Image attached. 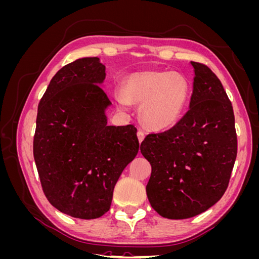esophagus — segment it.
<instances>
[{"mask_svg": "<svg viewBox=\"0 0 259 259\" xmlns=\"http://www.w3.org/2000/svg\"><path fill=\"white\" fill-rule=\"evenodd\" d=\"M137 137H138V142H139V144H142V143H143V140L145 139V134H144V132H142V131H138V132H137Z\"/></svg>", "mask_w": 259, "mask_h": 259, "instance_id": "34e87169", "label": "esophagus"}]
</instances>
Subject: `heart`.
<instances>
[{
	"label": "heart",
	"instance_id": "1",
	"mask_svg": "<svg viewBox=\"0 0 259 259\" xmlns=\"http://www.w3.org/2000/svg\"><path fill=\"white\" fill-rule=\"evenodd\" d=\"M191 86L185 76L168 71H142L127 76L124 92L115 99L121 107L142 104L139 119L152 131H165L176 125L187 111Z\"/></svg>",
	"mask_w": 259,
	"mask_h": 259
}]
</instances>
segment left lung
<instances>
[{
    "mask_svg": "<svg viewBox=\"0 0 259 259\" xmlns=\"http://www.w3.org/2000/svg\"><path fill=\"white\" fill-rule=\"evenodd\" d=\"M191 66L189 110L170 130L149 134L140 145L151 164L148 200L168 219L197 216L221 200L237 158L233 109L223 84L207 66Z\"/></svg>",
    "mask_w": 259,
    "mask_h": 259,
    "instance_id": "1",
    "label": "left lung"
}]
</instances>
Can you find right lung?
Returning a JSON list of instances; mask_svg holds the SVG:
<instances>
[{
	"instance_id": "right-lung-1",
	"label": "right lung",
	"mask_w": 259,
	"mask_h": 259,
	"mask_svg": "<svg viewBox=\"0 0 259 259\" xmlns=\"http://www.w3.org/2000/svg\"><path fill=\"white\" fill-rule=\"evenodd\" d=\"M105 71L98 57L66 65L37 108L33 156L43 192L54 207L74 218L107 213L117 179L139 149L134 125L107 124L111 101L99 86Z\"/></svg>"
}]
</instances>
